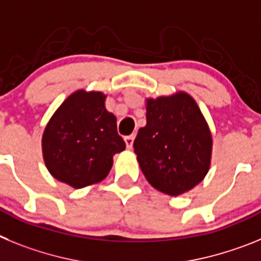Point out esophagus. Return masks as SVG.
I'll return each instance as SVG.
<instances>
[{
  "instance_id": "esophagus-1",
  "label": "esophagus",
  "mask_w": 261,
  "mask_h": 261,
  "mask_svg": "<svg viewBox=\"0 0 261 261\" xmlns=\"http://www.w3.org/2000/svg\"><path fill=\"white\" fill-rule=\"evenodd\" d=\"M134 139H135V135H134V134L127 135V137L124 138V142H126V146H127V148H131V147H133Z\"/></svg>"
}]
</instances>
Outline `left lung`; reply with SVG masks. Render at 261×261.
<instances>
[{
	"label": "left lung",
	"instance_id": "8db88e82",
	"mask_svg": "<svg viewBox=\"0 0 261 261\" xmlns=\"http://www.w3.org/2000/svg\"><path fill=\"white\" fill-rule=\"evenodd\" d=\"M146 117L134 151L147 181L169 196L193 189L209 171L213 146L196 101L184 92L149 98Z\"/></svg>",
	"mask_w": 261,
	"mask_h": 261
}]
</instances>
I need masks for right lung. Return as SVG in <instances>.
Returning <instances> with one entry per match:
<instances>
[{"mask_svg":"<svg viewBox=\"0 0 261 261\" xmlns=\"http://www.w3.org/2000/svg\"><path fill=\"white\" fill-rule=\"evenodd\" d=\"M42 148L49 173L79 189L102 181L112 169L113 156L126 143L117 131V118L106 110L102 93L77 90L47 123Z\"/></svg>","mask_w":261,"mask_h":261,"instance_id":"obj_1","label":"right lung"}]
</instances>
